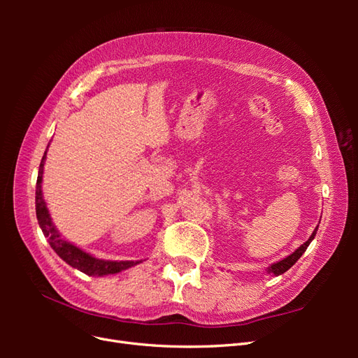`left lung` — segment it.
I'll list each match as a JSON object with an SVG mask.
<instances>
[{
  "mask_svg": "<svg viewBox=\"0 0 358 358\" xmlns=\"http://www.w3.org/2000/svg\"><path fill=\"white\" fill-rule=\"evenodd\" d=\"M317 230H318V227H317L315 231L312 233V236L309 237V239H308L305 243H303V245H301L299 249H296V251L292 252L291 255H288L287 258H284L282 262H278V263H275V264L270 266V267H268V270H267V272H268V273H272V275H275V276H279V275L285 273L287 270H288L291 266H294V264H296V262H297V259H299V258L303 255V252L306 251L308 246H309V243L312 242L313 237H315V234H317Z\"/></svg>",
  "mask_w": 358,
  "mask_h": 358,
  "instance_id": "8db88e82",
  "label": "left lung"
}]
</instances>
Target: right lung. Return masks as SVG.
<instances>
[{"mask_svg":"<svg viewBox=\"0 0 358 358\" xmlns=\"http://www.w3.org/2000/svg\"><path fill=\"white\" fill-rule=\"evenodd\" d=\"M45 159H46V152L41 158L40 169H38V178H37V185H36V212H37L40 229L43 234L48 237L53 251H55L67 264H70L71 267L78 268L85 275H90V276L113 275V273L122 272V270L128 267L138 264V262H106V259L94 258L92 255L83 252L78 246H74L70 242L61 239L59 233L57 231V229L53 227L50 221L46 203L43 200V194H41V178H43V166H45Z\"/></svg>","mask_w":358,"mask_h":358,"instance_id":"obj_1","label":"right lung"}]
</instances>
